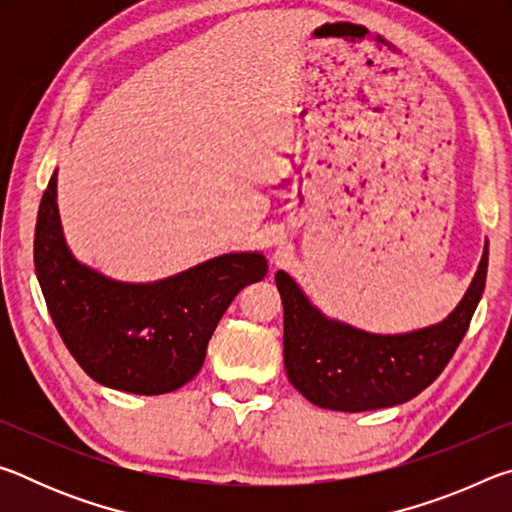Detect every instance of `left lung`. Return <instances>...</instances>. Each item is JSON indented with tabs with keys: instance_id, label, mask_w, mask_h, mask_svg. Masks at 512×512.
Wrapping results in <instances>:
<instances>
[{
	"instance_id": "8db88e82",
	"label": "left lung",
	"mask_w": 512,
	"mask_h": 512,
	"mask_svg": "<svg viewBox=\"0 0 512 512\" xmlns=\"http://www.w3.org/2000/svg\"><path fill=\"white\" fill-rule=\"evenodd\" d=\"M488 275V241L463 300L443 323L406 334H372L327 318L289 273L277 271L284 305V368L296 391L329 411L359 413L420 395L454 357Z\"/></svg>"
}]
</instances>
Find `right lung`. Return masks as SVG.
Instances as JSON below:
<instances>
[{"mask_svg":"<svg viewBox=\"0 0 512 512\" xmlns=\"http://www.w3.org/2000/svg\"><path fill=\"white\" fill-rule=\"evenodd\" d=\"M58 171L42 194L33 259L60 339L99 384L162 395L201 370L216 325L237 293L264 280L262 253H228L164 277L131 284L81 264L67 248L56 203Z\"/></svg>","mask_w":512,"mask_h":512,"instance_id":"add662e5","label":"right lung"}]
</instances>
